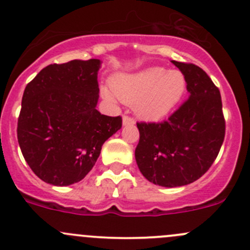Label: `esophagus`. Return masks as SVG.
I'll list each match as a JSON object with an SVG mask.
<instances>
[{"instance_id": "1", "label": "esophagus", "mask_w": 250, "mask_h": 250, "mask_svg": "<svg viewBox=\"0 0 250 250\" xmlns=\"http://www.w3.org/2000/svg\"><path fill=\"white\" fill-rule=\"evenodd\" d=\"M122 122H123V125H133L135 123V121L134 118L129 117V116H123Z\"/></svg>"}]
</instances>
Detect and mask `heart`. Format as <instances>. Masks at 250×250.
Segmentation results:
<instances>
[{
    "label": "heart",
    "mask_w": 250,
    "mask_h": 250,
    "mask_svg": "<svg viewBox=\"0 0 250 250\" xmlns=\"http://www.w3.org/2000/svg\"><path fill=\"white\" fill-rule=\"evenodd\" d=\"M186 89V77L181 71L150 67L137 74L118 76L112 81V90L115 94L104 89L103 95L106 100L113 103L116 95L125 104L134 105L139 117L156 121L166 117L178 106Z\"/></svg>",
    "instance_id": "1"
}]
</instances>
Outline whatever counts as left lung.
<instances>
[{"mask_svg":"<svg viewBox=\"0 0 250 250\" xmlns=\"http://www.w3.org/2000/svg\"><path fill=\"white\" fill-rule=\"evenodd\" d=\"M184 74L188 100L161 123H137L135 161L143 176L161 187L199 179L214 164L225 139L220 90L200 67L172 61Z\"/></svg>","mask_w":250,"mask_h":250,"instance_id":"obj_1","label":"left lung"}]
</instances>
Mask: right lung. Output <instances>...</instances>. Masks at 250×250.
<instances>
[{
	"label": "right lung",
	"instance_id": "obj_1",
	"mask_svg": "<svg viewBox=\"0 0 250 250\" xmlns=\"http://www.w3.org/2000/svg\"><path fill=\"white\" fill-rule=\"evenodd\" d=\"M101 61L50 64L25 86L18 143L34 173L52 186H71L90 172L103 144L122 118L101 115L98 72Z\"/></svg>",
	"mask_w": 250,
	"mask_h": 250
}]
</instances>
